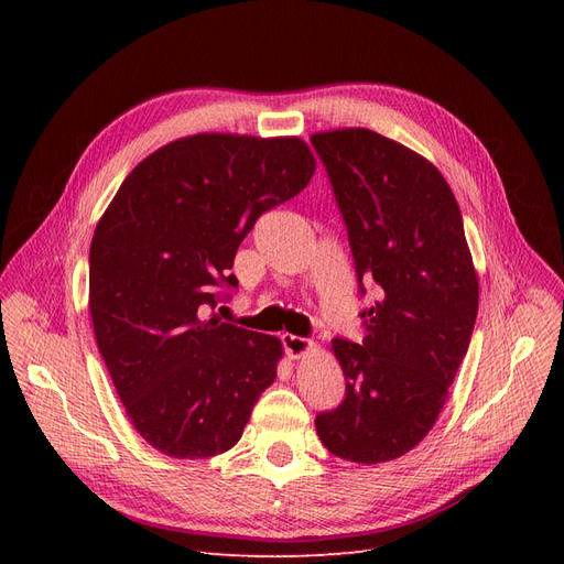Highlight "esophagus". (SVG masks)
<instances>
[{
    "mask_svg": "<svg viewBox=\"0 0 564 564\" xmlns=\"http://www.w3.org/2000/svg\"><path fill=\"white\" fill-rule=\"evenodd\" d=\"M281 340H283L285 354H288L290 359H302V357H306V354H311L315 349V345L311 340L300 338V336H292V334H283Z\"/></svg>",
    "mask_w": 564,
    "mask_h": 564,
    "instance_id": "esophagus-1",
    "label": "esophagus"
}]
</instances>
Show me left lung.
<instances>
[{"mask_svg":"<svg viewBox=\"0 0 564 564\" xmlns=\"http://www.w3.org/2000/svg\"><path fill=\"white\" fill-rule=\"evenodd\" d=\"M311 141L329 171L359 283L370 279L381 292L361 313V345L332 340L345 400L319 413L315 430L340 459L391 462L419 446L448 400L478 315V272L455 194L430 160L368 128Z\"/></svg>","mask_w":564,"mask_h":564,"instance_id":"obj_1","label":"left lung"}]
</instances>
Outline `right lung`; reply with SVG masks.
<instances>
[{
	"instance_id": "add662e5",
	"label": "right lung",
	"mask_w": 564,
	"mask_h": 564,
	"mask_svg": "<svg viewBox=\"0 0 564 564\" xmlns=\"http://www.w3.org/2000/svg\"><path fill=\"white\" fill-rule=\"evenodd\" d=\"M300 137L200 132L141 160L91 242L88 311L102 361L132 427L175 459L240 441L276 379V336L205 317L215 285L256 219L297 196L315 173Z\"/></svg>"
}]
</instances>
